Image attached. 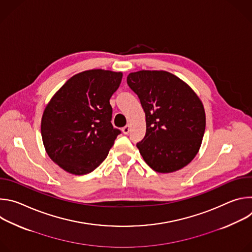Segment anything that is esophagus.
<instances>
[{
    "mask_svg": "<svg viewBox=\"0 0 252 252\" xmlns=\"http://www.w3.org/2000/svg\"><path fill=\"white\" fill-rule=\"evenodd\" d=\"M129 129H130V126L129 125H126V126H124L122 128V131L125 133V134H127L129 132Z\"/></svg>",
    "mask_w": 252,
    "mask_h": 252,
    "instance_id": "esophagus-1",
    "label": "esophagus"
}]
</instances>
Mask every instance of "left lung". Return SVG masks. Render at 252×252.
Returning a JSON list of instances; mask_svg holds the SVG:
<instances>
[{
    "label": "left lung",
    "mask_w": 252,
    "mask_h": 252,
    "mask_svg": "<svg viewBox=\"0 0 252 252\" xmlns=\"http://www.w3.org/2000/svg\"><path fill=\"white\" fill-rule=\"evenodd\" d=\"M146 114L147 132L136 147L157 172L188 165L197 155L205 130L203 104L183 80L165 70H138L126 79Z\"/></svg>",
    "instance_id": "1"
}]
</instances>
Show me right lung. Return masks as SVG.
<instances>
[{
	"mask_svg": "<svg viewBox=\"0 0 252 252\" xmlns=\"http://www.w3.org/2000/svg\"><path fill=\"white\" fill-rule=\"evenodd\" d=\"M121 71L85 70L71 77L46 105L41 123L50 158L68 173L95 169L109 155L121 130L111 121L110 98L119 89Z\"/></svg>",
	"mask_w": 252,
	"mask_h": 252,
	"instance_id": "1",
	"label": "right lung"
}]
</instances>
